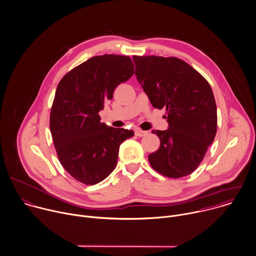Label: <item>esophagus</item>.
<instances>
[{"label": "esophagus", "instance_id": "34e87169", "mask_svg": "<svg viewBox=\"0 0 256 256\" xmlns=\"http://www.w3.org/2000/svg\"><path fill=\"white\" fill-rule=\"evenodd\" d=\"M146 134H147V132H146V131H143V130H141V129H136V130H135V135L138 136V137L145 136Z\"/></svg>", "mask_w": 256, "mask_h": 256}]
</instances>
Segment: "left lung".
<instances>
[{
  "instance_id": "obj_1",
  "label": "left lung",
  "mask_w": 256,
  "mask_h": 256,
  "mask_svg": "<svg viewBox=\"0 0 256 256\" xmlns=\"http://www.w3.org/2000/svg\"><path fill=\"white\" fill-rule=\"evenodd\" d=\"M135 75L152 106L166 108L168 129L153 130L159 149L148 156L170 178L191 174L203 160L217 130V109L206 79L175 57L134 56Z\"/></svg>"
}]
</instances>
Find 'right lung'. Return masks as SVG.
I'll use <instances>...</instances> for the list:
<instances>
[{
    "label": "right lung",
    "instance_id": "1",
    "mask_svg": "<svg viewBox=\"0 0 256 256\" xmlns=\"http://www.w3.org/2000/svg\"><path fill=\"white\" fill-rule=\"evenodd\" d=\"M134 74L130 57L95 56L68 72L58 84L50 130L60 163L77 181L94 185L117 165L119 147L134 132L102 123L99 112L115 88Z\"/></svg>",
    "mask_w": 256,
    "mask_h": 256
}]
</instances>
